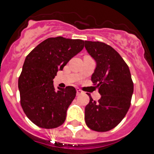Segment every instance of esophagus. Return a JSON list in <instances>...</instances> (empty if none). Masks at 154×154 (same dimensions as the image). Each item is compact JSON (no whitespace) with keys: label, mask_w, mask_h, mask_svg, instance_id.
<instances>
[{"label":"esophagus","mask_w":154,"mask_h":154,"mask_svg":"<svg viewBox=\"0 0 154 154\" xmlns=\"http://www.w3.org/2000/svg\"><path fill=\"white\" fill-rule=\"evenodd\" d=\"M83 91H81V89H79V88H77V95H80L81 94H83Z\"/></svg>","instance_id":"1"}]
</instances>
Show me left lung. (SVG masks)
Returning a JSON list of instances; mask_svg holds the SVG:
<instances>
[{
  "mask_svg": "<svg viewBox=\"0 0 154 154\" xmlns=\"http://www.w3.org/2000/svg\"><path fill=\"white\" fill-rule=\"evenodd\" d=\"M85 48L96 61L91 81L101 95L85 107V122L91 129L107 132L123 119L131 105L133 82L129 68L117 51L101 42L85 41Z\"/></svg>",
  "mask_w": 154,
  "mask_h": 154,
  "instance_id": "left-lung-1",
  "label": "left lung"
}]
</instances>
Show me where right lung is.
<instances>
[{"instance_id": "obj_1", "label": "right lung", "mask_w": 154, "mask_h": 154, "mask_svg": "<svg viewBox=\"0 0 154 154\" xmlns=\"http://www.w3.org/2000/svg\"><path fill=\"white\" fill-rule=\"evenodd\" d=\"M84 46L85 41L81 39L49 38L25 58L18 78L20 101L26 116L38 127L54 129L66 119L68 107L77 91L72 86L57 90L53 80Z\"/></svg>"}]
</instances>
